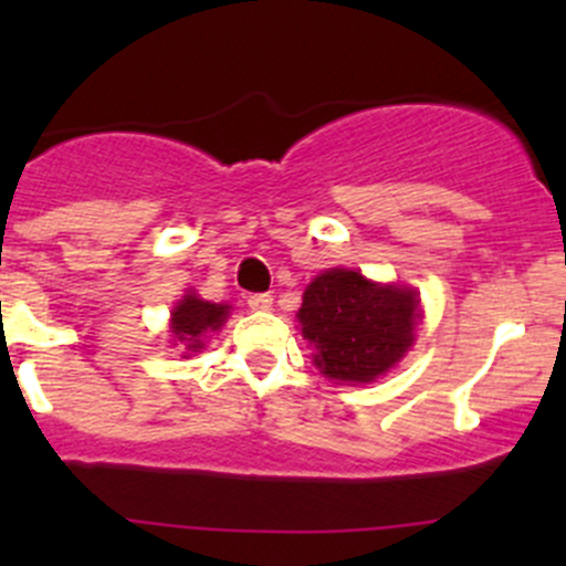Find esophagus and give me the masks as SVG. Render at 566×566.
I'll list each match as a JSON object with an SVG mask.
<instances>
[{"mask_svg":"<svg viewBox=\"0 0 566 566\" xmlns=\"http://www.w3.org/2000/svg\"><path fill=\"white\" fill-rule=\"evenodd\" d=\"M249 306L254 312H268L273 306V295L271 293H254L249 295Z\"/></svg>","mask_w":566,"mask_h":566,"instance_id":"1","label":"esophagus"}]
</instances>
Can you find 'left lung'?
<instances>
[{
  "mask_svg": "<svg viewBox=\"0 0 566 566\" xmlns=\"http://www.w3.org/2000/svg\"><path fill=\"white\" fill-rule=\"evenodd\" d=\"M295 317L325 378L373 384L410 350L421 312L416 290L369 282L350 268H328L304 290Z\"/></svg>",
  "mask_w": 566,
  "mask_h": 566,
  "instance_id": "obj_1",
  "label": "left lung"
}]
</instances>
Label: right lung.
<instances>
[{
	"label": "right lung",
	"mask_w": 566,
	"mask_h": 566,
	"mask_svg": "<svg viewBox=\"0 0 566 566\" xmlns=\"http://www.w3.org/2000/svg\"><path fill=\"white\" fill-rule=\"evenodd\" d=\"M230 317L227 304H210L202 301L197 293H186L172 310V345L186 347V353H199L205 347V336L210 331H219ZM188 358V356H182Z\"/></svg>",
	"instance_id": "right-lung-1"
}]
</instances>
